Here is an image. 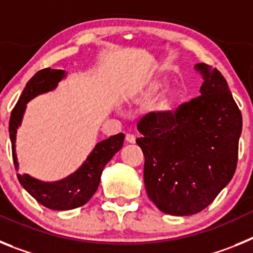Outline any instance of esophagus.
I'll return each instance as SVG.
<instances>
[{"mask_svg": "<svg viewBox=\"0 0 253 253\" xmlns=\"http://www.w3.org/2000/svg\"><path fill=\"white\" fill-rule=\"evenodd\" d=\"M125 140L128 143H135V135L130 133L126 134V135H125Z\"/></svg>", "mask_w": 253, "mask_h": 253, "instance_id": "esophagus-1", "label": "esophagus"}]
</instances>
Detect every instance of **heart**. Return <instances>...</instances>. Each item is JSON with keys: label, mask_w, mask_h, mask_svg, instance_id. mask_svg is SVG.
<instances>
[{"label": "heart", "mask_w": 253, "mask_h": 253, "mask_svg": "<svg viewBox=\"0 0 253 253\" xmlns=\"http://www.w3.org/2000/svg\"><path fill=\"white\" fill-rule=\"evenodd\" d=\"M166 84H167L166 80H163V78H157V80H154V81H152L151 84L147 86V88L144 90V92H143V96L147 97V99H151V97L156 96L157 93H160L161 91L166 87ZM175 101H176L175 92L165 93L157 104L158 110H162V111L169 110V109L173 106Z\"/></svg>", "instance_id": "obj_1"}]
</instances>
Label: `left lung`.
I'll use <instances>...</instances> for the list:
<instances>
[{
	"label": "left lung",
	"mask_w": 253,
	"mask_h": 253,
	"mask_svg": "<svg viewBox=\"0 0 253 253\" xmlns=\"http://www.w3.org/2000/svg\"><path fill=\"white\" fill-rule=\"evenodd\" d=\"M202 95L175 113H149L138 123L147 194L161 211L193 215L232 180L238 160L242 114L216 68L195 66Z\"/></svg>",
	"instance_id": "8db88e82"
}]
</instances>
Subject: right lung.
<instances>
[{"label":"right lung","instance_id":"obj_1","mask_svg":"<svg viewBox=\"0 0 253 253\" xmlns=\"http://www.w3.org/2000/svg\"><path fill=\"white\" fill-rule=\"evenodd\" d=\"M66 76L63 69L44 68L37 72L26 84L19 101L13 107L8 131L12 143L13 163L16 169H19V163L15 153V140H16L17 128L21 125L22 116L25 113L26 104L38 95L54 90ZM124 137V134L119 133L97 143L93 151L88 154L87 160L82 163V166L66 178L54 182H45L31 177L28 173H17V178L24 189L38 203L48 209L71 210L82 207L96 193L100 184L102 169L106 166V163L114 157V154L122 149Z\"/></svg>","mask_w":253,"mask_h":253}]
</instances>
